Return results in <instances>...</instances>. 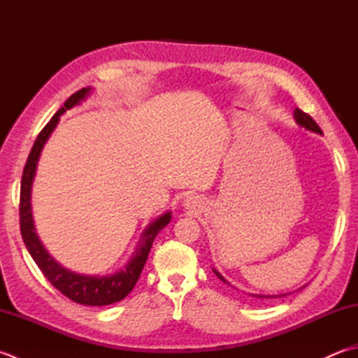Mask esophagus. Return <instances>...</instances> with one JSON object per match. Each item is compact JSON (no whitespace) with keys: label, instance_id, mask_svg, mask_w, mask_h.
<instances>
[{"label":"esophagus","instance_id":"obj_1","mask_svg":"<svg viewBox=\"0 0 358 358\" xmlns=\"http://www.w3.org/2000/svg\"><path fill=\"white\" fill-rule=\"evenodd\" d=\"M185 203H186V206H187V208H195V206H199L200 200H199V196H195V195H189V196H186Z\"/></svg>","mask_w":358,"mask_h":358}]
</instances>
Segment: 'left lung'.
Instances as JSON below:
<instances>
[{
	"mask_svg": "<svg viewBox=\"0 0 358 358\" xmlns=\"http://www.w3.org/2000/svg\"><path fill=\"white\" fill-rule=\"evenodd\" d=\"M295 121H296V123H299L300 126L306 127L308 131H313V132H317V134H323L320 126H318V124L315 123L314 118L310 117V115H308L306 112H303L301 109H295ZM212 271H214V273H215V275H217L220 280L224 281L226 285H229V283H227V281L224 280V277L222 275V273H220V272L215 271V269H212ZM252 296H258V299H272V296H277V295H252Z\"/></svg>",
	"mask_w": 358,
	"mask_h": 358,
	"instance_id": "obj_1",
	"label": "left lung"
}]
</instances>
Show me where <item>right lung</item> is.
Here are the masks:
<instances>
[{"mask_svg":"<svg viewBox=\"0 0 358 358\" xmlns=\"http://www.w3.org/2000/svg\"><path fill=\"white\" fill-rule=\"evenodd\" d=\"M87 92L89 89L83 87L67 98L63 108L50 118L49 123L43 127L40 135L36 136L34 148L27 157V162L24 166V171H22V178H21L20 229H21L22 241H24L29 254L32 255L34 262L44 273V277L50 281V285L53 287H57L59 292L67 296V299H71L75 303H80V305L106 306V305H112V303L123 300L124 296L132 291L135 283L140 278V273L144 268V264H146L149 250L152 248V243H154L157 237V234L171 222V212H167V214L155 220V222L152 223L146 231H144L141 243L138 245V249H136L135 255L132 257V260L127 263V266L123 271L113 273V275L90 277V275H80V273L71 272L64 269L63 266H59L48 254V250L43 248L41 241L35 232L34 220H32V208H30V187H32L38 158H40L44 143L48 141L49 135L52 134L53 129H55L59 115L64 113L67 109L73 108V106L78 104L81 100H85Z\"/></svg>","mask_w":358,"mask_h":358,"instance_id":"add662e5","label":"right lung"}]
</instances>
